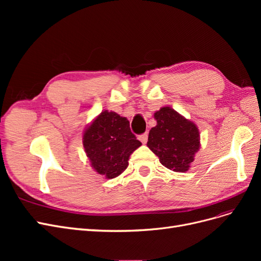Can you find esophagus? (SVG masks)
Masks as SVG:
<instances>
[{"mask_svg":"<svg viewBox=\"0 0 261 261\" xmlns=\"http://www.w3.org/2000/svg\"><path fill=\"white\" fill-rule=\"evenodd\" d=\"M138 139H139L143 144H146V143H147V140H148V134H147V133L141 134V135H139V136H138Z\"/></svg>","mask_w":261,"mask_h":261,"instance_id":"1","label":"esophagus"}]
</instances>
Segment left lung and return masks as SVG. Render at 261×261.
Returning a JSON list of instances; mask_svg holds the SVG:
<instances>
[{"instance_id":"1","label":"left lung","mask_w":261,"mask_h":261,"mask_svg":"<svg viewBox=\"0 0 261 261\" xmlns=\"http://www.w3.org/2000/svg\"><path fill=\"white\" fill-rule=\"evenodd\" d=\"M154 118L156 125L149 132L147 146L165 168L186 172L200 147L198 128L169 107L156 111Z\"/></svg>"}]
</instances>
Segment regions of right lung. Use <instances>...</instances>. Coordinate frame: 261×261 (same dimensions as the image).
Wrapping results in <instances>:
<instances>
[{
    "label": "right lung",
    "mask_w": 261,
    "mask_h": 261,
    "mask_svg": "<svg viewBox=\"0 0 261 261\" xmlns=\"http://www.w3.org/2000/svg\"><path fill=\"white\" fill-rule=\"evenodd\" d=\"M83 144L91 167L107 178L120 175L127 168L129 155L141 146L127 118L108 111L101 112L87 127Z\"/></svg>",
    "instance_id": "add662e5"
}]
</instances>
